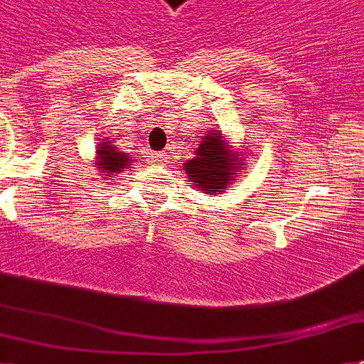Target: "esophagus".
Here are the masks:
<instances>
[{"label": "esophagus", "mask_w": 364, "mask_h": 364, "mask_svg": "<svg viewBox=\"0 0 364 364\" xmlns=\"http://www.w3.org/2000/svg\"><path fill=\"white\" fill-rule=\"evenodd\" d=\"M150 160H152V164L154 165H165V161H167V154H165V152H158V154L150 156Z\"/></svg>", "instance_id": "34e87169"}]
</instances>
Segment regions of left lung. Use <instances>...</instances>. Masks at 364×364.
<instances>
[{"instance_id": "1", "label": "left lung", "mask_w": 364, "mask_h": 364, "mask_svg": "<svg viewBox=\"0 0 364 364\" xmlns=\"http://www.w3.org/2000/svg\"><path fill=\"white\" fill-rule=\"evenodd\" d=\"M240 156L242 154L227 145V137L221 132L212 130L203 135L195 156L184 164V171L189 182H193L204 193L219 195L240 176V167L243 165V158Z\"/></svg>"}]
</instances>
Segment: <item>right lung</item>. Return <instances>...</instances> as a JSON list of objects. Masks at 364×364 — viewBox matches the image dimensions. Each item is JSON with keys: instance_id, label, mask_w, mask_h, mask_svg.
<instances>
[{"instance_id": "1", "label": "right lung", "mask_w": 364, "mask_h": 364, "mask_svg": "<svg viewBox=\"0 0 364 364\" xmlns=\"http://www.w3.org/2000/svg\"><path fill=\"white\" fill-rule=\"evenodd\" d=\"M96 167L100 171L102 180L106 176H115L117 173L128 169L130 165V158L124 154V152H119L117 146H113L109 141L106 143H100L96 146Z\"/></svg>"}]
</instances>
